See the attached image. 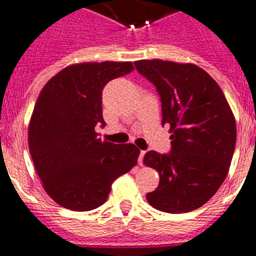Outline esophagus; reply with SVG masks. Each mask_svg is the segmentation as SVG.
Masks as SVG:
<instances>
[{
	"label": "esophagus",
	"mask_w": 256,
	"mask_h": 256,
	"mask_svg": "<svg viewBox=\"0 0 256 256\" xmlns=\"http://www.w3.org/2000/svg\"><path fill=\"white\" fill-rule=\"evenodd\" d=\"M144 154H146V151H141V152H140V156H138V164H140V165H142V162H144Z\"/></svg>",
	"instance_id": "esophagus-1"
}]
</instances>
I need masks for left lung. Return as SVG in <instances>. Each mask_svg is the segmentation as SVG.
<instances>
[{"label": "left lung", "instance_id": "1", "mask_svg": "<svg viewBox=\"0 0 256 256\" xmlns=\"http://www.w3.org/2000/svg\"><path fill=\"white\" fill-rule=\"evenodd\" d=\"M136 69L156 87L162 126L172 151H148L146 166L158 170L159 186L146 195L155 209L188 212L214 196L227 177L236 146V120L218 83L195 64L138 60Z\"/></svg>", "mask_w": 256, "mask_h": 256}]
</instances>
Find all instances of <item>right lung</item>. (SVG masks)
<instances>
[{"mask_svg": "<svg viewBox=\"0 0 256 256\" xmlns=\"http://www.w3.org/2000/svg\"><path fill=\"white\" fill-rule=\"evenodd\" d=\"M133 69L130 61L73 64L42 88L29 122V151L44 191L62 208L96 209L112 182L137 164L134 144L101 141L94 130L97 124L105 126L106 83Z\"/></svg>", "mask_w": 256, "mask_h": 256, "instance_id": "1", "label": "right lung"}]
</instances>
